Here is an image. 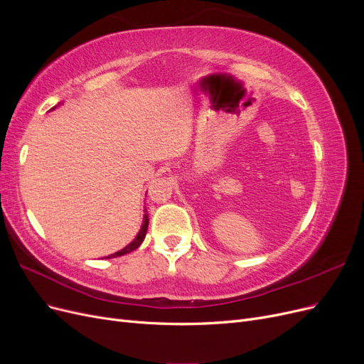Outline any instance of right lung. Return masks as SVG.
Masks as SVG:
<instances>
[{
    "label": "right lung",
    "instance_id": "obj_1",
    "mask_svg": "<svg viewBox=\"0 0 364 364\" xmlns=\"http://www.w3.org/2000/svg\"><path fill=\"white\" fill-rule=\"evenodd\" d=\"M59 105H60V103H59ZM53 109H56V106H54ZM144 211H146V214H144V218H142V226H141V229H139L138 235L135 237V240L132 241V243H129L124 249H121V250L112 253V255L106 257V259H109V258H117V257H121V255H126V253H130L132 250H135V249H138V247L141 246V243H142V241H144V238H146L147 228H149V213H147V208L144 209Z\"/></svg>",
    "mask_w": 364,
    "mask_h": 364
}]
</instances>
